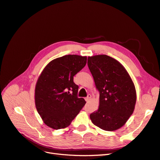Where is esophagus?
I'll use <instances>...</instances> for the list:
<instances>
[{"label": "esophagus", "instance_id": "34e87169", "mask_svg": "<svg viewBox=\"0 0 160 160\" xmlns=\"http://www.w3.org/2000/svg\"><path fill=\"white\" fill-rule=\"evenodd\" d=\"M91 95L90 94H89L88 95V97H87V98H85V101H87V102H88V101H89L91 99Z\"/></svg>", "mask_w": 160, "mask_h": 160}]
</instances>
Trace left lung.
Here are the masks:
<instances>
[{
  "instance_id": "left-lung-1",
  "label": "left lung",
  "mask_w": 160,
  "mask_h": 160,
  "mask_svg": "<svg viewBox=\"0 0 160 160\" xmlns=\"http://www.w3.org/2000/svg\"><path fill=\"white\" fill-rule=\"evenodd\" d=\"M88 65L99 91L98 111L90 115L92 123L105 131L122 128L132 115L136 91L124 67L105 55L88 57Z\"/></svg>"
}]
</instances>
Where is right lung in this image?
I'll use <instances>...</instances> for the list:
<instances>
[{
    "label": "right lung",
    "instance_id": "right-lung-1",
    "mask_svg": "<svg viewBox=\"0 0 160 160\" xmlns=\"http://www.w3.org/2000/svg\"><path fill=\"white\" fill-rule=\"evenodd\" d=\"M87 63V57L68 55L51 61L35 87V105L44 123L54 129L68 127L85 104L77 97L73 77Z\"/></svg>",
    "mask_w": 160,
    "mask_h": 160
}]
</instances>
